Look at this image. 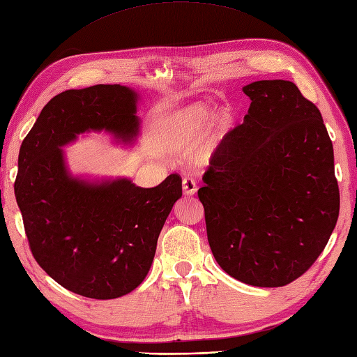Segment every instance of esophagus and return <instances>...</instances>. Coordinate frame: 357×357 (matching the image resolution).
<instances>
[{"mask_svg":"<svg viewBox=\"0 0 357 357\" xmlns=\"http://www.w3.org/2000/svg\"><path fill=\"white\" fill-rule=\"evenodd\" d=\"M181 186H183L185 195H194L197 192V183H195V180L191 177L183 178V181H181Z\"/></svg>","mask_w":357,"mask_h":357,"instance_id":"obj_1","label":"esophagus"}]
</instances>
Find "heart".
Segmentation results:
<instances>
[{"mask_svg":"<svg viewBox=\"0 0 357 357\" xmlns=\"http://www.w3.org/2000/svg\"><path fill=\"white\" fill-rule=\"evenodd\" d=\"M209 116L211 107L206 104H194L176 114H172L160 126V136L165 145L171 151H183L199 136L204 123L208 122ZM221 139H223V125H220L217 130H213L203 140L197 157L202 158V160L211 157L220 145Z\"/></svg>","mask_w":357,"mask_h":357,"instance_id":"heart-1","label":"heart"}]
</instances>
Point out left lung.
<instances>
[{
	"mask_svg": "<svg viewBox=\"0 0 357 357\" xmlns=\"http://www.w3.org/2000/svg\"><path fill=\"white\" fill-rule=\"evenodd\" d=\"M243 91L249 113L213 153L199 199L220 267L249 286L282 287L310 268L336 226L333 144L293 82Z\"/></svg>",
	"mask_w": 357,
	"mask_h": 357,
	"instance_id": "obj_1",
	"label": "left lung"
}]
</instances>
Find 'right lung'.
Returning a JSON list of instances; mask_svg holds the SVG:
<instances>
[{
  "label": "right lung",
  "mask_w": 357,
  "mask_h": 357,
  "mask_svg": "<svg viewBox=\"0 0 357 357\" xmlns=\"http://www.w3.org/2000/svg\"><path fill=\"white\" fill-rule=\"evenodd\" d=\"M139 99L121 84L62 91L43 108L20 149L15 197L31 253L47 275L85 298L114 299L140 286L181 197L177 174L140 188L126 177L91 178L68 169L62 148L81 134L105 132L132 145Z\"/></svg>",
  "instance_id": "1"
}]
</instances>
